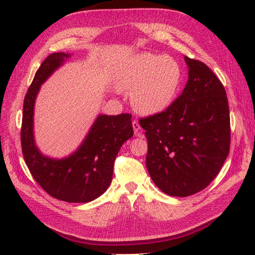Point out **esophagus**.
<instances>
[{"label":"esophagus","instance_id":"esophagus-1","mask_svg":"<svg viewBox=\"0 0 255 255\" xmlns=\"http://www.w3.org/2000/svg\"><path fill=\"white\" fill-rule=\"evenodd\" d=\"M132 128H133L134 133H136L137 136H141V134H142L141 127H140V125H139L138 121H136V119H133V121H132Z\"/></svg>","mask_w":255,"mask_h":255}]
</instances>
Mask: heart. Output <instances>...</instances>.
<instances>
[{"mask_svg": "<svg viewBox=\"0 0 255 255\" xmlns=\"http://www.w3.org/2000/svg\"><path fill=\"white\" fill-rule=\"evenodd\" d=\"M182 81V69L165 55L138 53L125 64L121 85L132 91L131 102L140 113L152 115L169 106Z\"/></svg>", "mask_w": 255, "mask_h": 255, "instance_id": "heart-1", "label": "heart"}]
</instances>
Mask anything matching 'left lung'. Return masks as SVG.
<instances>
[{"mask_svg":"<svg viewBox=\"0 0 255 255\" xmlns=\"http://www.w3.org/2000/svg\"><path fill=\"white\" fill-rule=\"evenodd\" d=\"M188 80L163 112L139 119L148 140L145 163L153 183L170 196L186 197L218 175L230 149L226 90L199 60L184 57Z\"/></svg>","mask_w":255,"mask_h":255,"instance_id":"1","label":"left lung"}]
</instances>
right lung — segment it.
Wrapping results in <instances>:
<instances>
[{
    "label": "right lung",
    "instance_id": "obj_1",
    "mask_svg": "<svg viewBox=\"0 0 255 255\" xmlns=\"http://www.w3.org/2000/svg\"><path fill=\"white\" fill-rule=\"evenodd\" d=\"M69 57L64 52L51 53L37 70L24 100L21 151L32 177L50 196L68 203H88L110 186L116 155L123 143L133 136V129L130 114L100 115L83 143L68 158L51 159L39 152L32 130L36 96L40 85Z\"/></svg>",
    "mask_w": 255,
    "mask_h": 255
}]
</instances>
